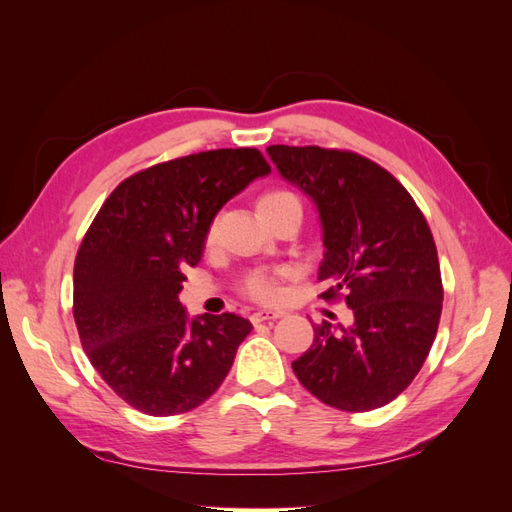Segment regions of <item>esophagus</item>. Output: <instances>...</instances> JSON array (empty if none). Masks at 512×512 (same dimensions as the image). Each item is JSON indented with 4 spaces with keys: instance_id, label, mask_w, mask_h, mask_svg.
I'll return each mask as SVG.
<instances>
[{
    "instance_id": "34e87169",
    "label": "esophagus",
    "mask_w": 512,
    "mask_h": 512,
    "mask_svg": "<svg viewBox=\"0 0 512 512\" xmlns=\"http://www.w3.org/2000/svg\"><path fill=\"white\" fill-rule=\"evenodd\" d=\"M284 312H280V309H256V312L252 314V322L258 324V322H269V320H275V318H282Z\"/></svg>"
}]
</instances>
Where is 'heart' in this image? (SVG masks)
Returning <instances> with one entry per match:
<instances>
[{"label": "heart", "instance_id": "1", "mask_svg": "<svg viewBox=\"0 0 512 512\" xmlns=\"http://www.w3.org/2000/svg\"><path fill=\"white\" fill-rule=\"evenodd\" d=\"M288 200H297L290 192H271L260 200V205H277V203H288ZM284 271H254L245 277V292L250 294L252 299L258 301H275L282 294V280Z\"/></svg>", "mask_w": 512, "mask_h": 512}]
</instances>
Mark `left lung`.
<instances>
[{
	"label": "left lung",
	"mask_w": 512,
	"mask_h": 512,
	"mask_svg": "<svg viewBox=\"0 0 512 512\" xmlns=\"http://www.w3.org/2000/svg\"><path fill=\"white\" fill-rule=\"evenodd\" d=\"M277 173L312 200L324 258L318 280L344 294L352 322L314 327L292 363L322 404L367 412L393 401L423 367L442 312L436 243L391 173L350 151L271 145Z\"/></svg>",
	"instance_id": "left-lung-1"
}]
</instances>
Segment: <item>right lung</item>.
<instances>
[{
  "instance_id": "add662e5",
  "label": "right lung",
  "mask_w": 512,
  "mask_h": 512,
  "mask_svg": "<svg viewBox=\"0 0 512 512\" xmlns=\"http://www.w3.org/2000/svg\"><path fill=\"white\" fill-rule=\"evenodd\" d=\"M271 168L258 149H215L121 181L74 262V320L102 380L136 410L173 416L220 389L252 322L190 318L179 301L215 215Z\"/></svg>"
}]
</instances>
